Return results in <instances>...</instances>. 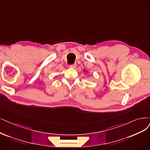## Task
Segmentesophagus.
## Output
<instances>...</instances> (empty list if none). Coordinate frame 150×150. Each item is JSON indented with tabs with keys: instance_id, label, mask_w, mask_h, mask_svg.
<instances>
[{
	"instance_id": "obj_1",
	"label": "esophagus",
	"mask_w": 150,
	"mask_h": 150,
	"mask_svg": "<svg viewBox=\"0 0 150 150\" xmlns=\"http://www.w3.org/2000/svg\"><path fill=\"white\" fill-rule=\"evenodd\" d=\"M76 67V64H71L70 65V67L71 69H75Z\"/></svg>"
}]
</instances>
